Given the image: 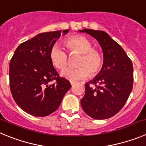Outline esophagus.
Instances as JSON below:
<instances>
[{"label": "esophagus", "instance_id": "obj_1", "mask_svg": "<svg viewBox=\"0 0 146 146\" xmlns=\"http://www.w3.org/2000/svg\"><path fill=\"white\" fill-rule=\"evenodd\" d=\"M75 84H76V82H74V81H70V84L71 85Z\"/></svg>", "mask_w": 146, "mask_h": 146}]
</instances>
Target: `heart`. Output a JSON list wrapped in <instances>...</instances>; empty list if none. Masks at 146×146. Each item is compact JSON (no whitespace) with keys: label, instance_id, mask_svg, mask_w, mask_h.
I'll return each instance as SVG.
<instances>
[{"label":"heart","instance_id":"heart-1","mask_svg":"<svg viewBox=\"0 0 146 146\" xmlns=\"http://www.w3.org/2000/svg\"><path fill=\"white\" fill-rule=\"evenodd\" d=\"M66 46L70 52H77L82 54L78 62V68L68 67L61 71V76L70 81H78L85 79L89 76L98 73L102 65V54L92 48L91 42L84 36H73L66 40ZM50 59L52 64L57 68L61 69L66 66L68 55L65 48L60 44H54L50 50Z\"/></svg>","mask_w":146,"mask_h":146}]
</instances>
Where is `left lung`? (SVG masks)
<instances>
[{
	"label": "left lung",
	"instance_id": "1",
	"mask_svg": "<svg viewBox=\"0 0 146 146\" xmlns=\"http://www.w3.org/2000/svg\"><path fill=\"white\" fill-rule=\"evenodd\" d=\"M98 40L103 53V65L91 82L85 84L81 100L83 110L94 119L113 116L123 108L133 86V66L122 47L102 31L83 29Z\"/></svg>",
	"mask_w": 146,
	"mask_h": 146
}]
</instances>
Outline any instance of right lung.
I'll use <instances>...</instances> for the list:
<instances>
[{
  "mask_svg": "<svg viewBox=\"0 0 146 146\" xmlns=\"http://www.w3.org/2000/svg\"><path fill=\"white\" fill-rule=\"evenodd\" d=\"M68 32L38 34L14 52L9 63L10 89L16 103L27 113L40 117L52 113L71 87L70 81L59 76L50 59L52 47L61 33Z\"/></svg>",
  "mask_w": 146,
  "mask_h": 146,
  "instance_id": "add662e5",
  "label": "right lung"
}]
</instances>
